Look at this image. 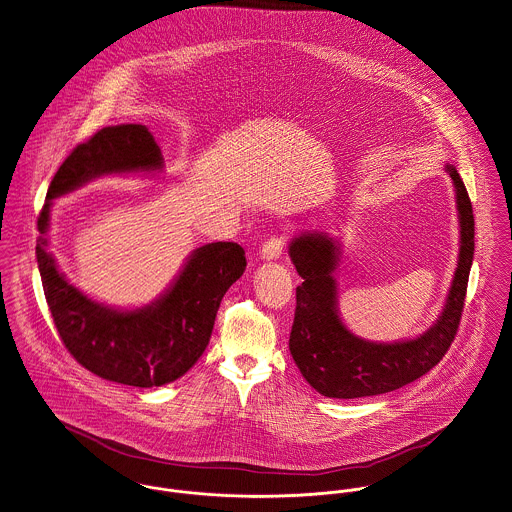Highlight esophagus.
<instances>
[{"label":"esophagus","mask_w":512,"mask_h":512,"mask_svg":"<svg viewBox=\"0 0 512 512\" xmlns=\"http://www.w3.org/2000/svg\"><path fill=\"white\" fill-rule=\"evenodd\" d=\"M282 251H284V237H269V239L263 243V247H261V257H263L265 261H276V259L282 255Z\"/></svg>","instance_id":"34e87169"}]
</instances>
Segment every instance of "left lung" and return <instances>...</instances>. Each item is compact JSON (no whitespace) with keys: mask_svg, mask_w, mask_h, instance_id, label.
Instances as JSON below:
<instances>
[{"mask_svg":"<svg viewBox=\"0 0 512 512\" xmlns=\"http://www.w3.org/2000/svg\"><path fill=\"white\" fill-rule=\"evenodd\" d=\"M460 214V255L446 306L431 329L417 339L370 343L353 335L337 310L339 241L325 234H300L288 253L304 282L296 288V312L290 354L308 384L325 397L354 399L386 394L415 382L436 366L450 349L468 290L473 261L472 200L454 165L446 167Z\"/></svg>","mask_w":512,"mask_h":512,"instance_id":"8db88e82","label":"left lung"}]
</instances>
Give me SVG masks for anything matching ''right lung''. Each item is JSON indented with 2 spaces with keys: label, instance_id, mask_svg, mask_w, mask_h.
<instances>
[{
  "label": "right lung",
  "instance_id": "add662e5",
  "mask_svg": "<svg viewBox=\"0 0 512 512\" xmlns=\"http://www.w3.org/2000/svg\"><path fill=\"white\" fill-rule=\"evenodd\" d=\"M163 158L144 124L97 130L78 144L56 171L39 214L44 236L52 198L76 191L101 175L159 171ZM37 243L44 296L68 353L99 378L134 388H154L181 378L204 353L228 288L243 275L245 251L234 241L198 247L173 286L154 304L130 312L97 304L72 286Z\"/></svg>",
  "mask_w": 512,
  "mask_h": 512
}]
</instances>
